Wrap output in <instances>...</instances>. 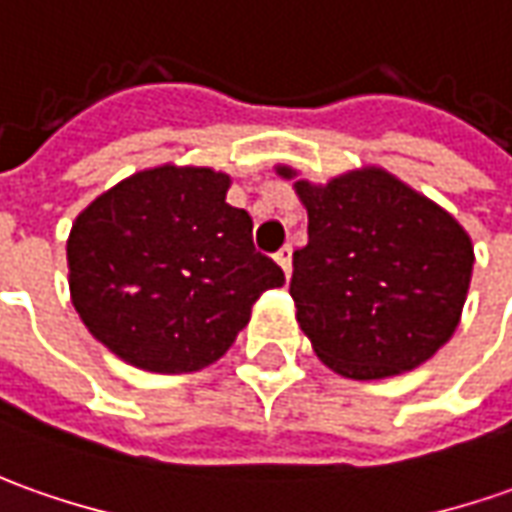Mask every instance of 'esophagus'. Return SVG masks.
Returning <instances> with one entry per match:
<instances>
[{"instance_id": "obj_1", "label": "esophagus", "mask_w": 512, "mask_h": 512, "mask_svg": "<svg viewBox=\"0 0 512 512\" xmlns=\"http://www.w3.org/2000/svg\"><path fill=\"white\" fill-rule=\"evenodd\" d=\"M274 260L280 263V269L285 271V277H291V246H283V249L274 255Z\"/></svg>"}]
</instances>
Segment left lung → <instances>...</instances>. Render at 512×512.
Returning <instances> with one entry per match:
<instances>
[{"label": "left lung", "instance_id": "obj_1", "mask_svg": "<svg viewBox=\"0 0 512 512\" xmlns=\"http://www.w3.org/2000/svg\"><path fill=\"white\" fill-rule=\"evenodd\" d=\"M274 170L308 210L291 297L319 361L356 381L429 361L454 336L471 285L474 243L460 221L375 165L328 184Z\"/></svg>", "mask_w": 512, "mask_h": 512}]
</instances>
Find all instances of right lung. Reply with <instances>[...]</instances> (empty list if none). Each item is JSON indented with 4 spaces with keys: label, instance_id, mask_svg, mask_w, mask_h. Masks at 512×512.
I'll return each instance as SVG.
<instances>
[{
    "label": "right lung",
    "instance_id": "obj_1",
    "mask_svg": "<svg viewBox=\"0 0 512 512\" xmlns=\"http://www.w3.org/2000/svg\"><path fill=\"white\" fill-rule=\"evenodd\" d=\"M232 179L196 165L139 170L75 218L69 297L86 330L148 373H196L227 353L283 269L255 252Z\"/></svg>",
    "mask_w": 512,
    "mask_h": 512
}]
</instances>
